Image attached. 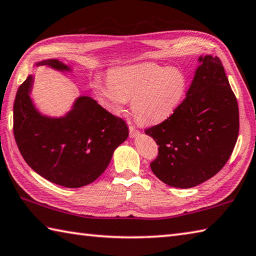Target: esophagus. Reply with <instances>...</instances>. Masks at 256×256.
<instances>
[{
	"instance_id": "esophagus-1",
	"label": "esophagus",
	"mask_w": 256,
	"mask_h": 256,
	"mask_svg": "<svg viewBox=\"0 0 256 256\" xmlns=\"http://www.w3.org/2000/svg\"><path fill=\"white\" fill-rule=\"evenodd\" d=\"M128 128H130V136L131 138H136L138 134H140V131H138L133 124H128Z\"/></svg>"
}]
</instances>
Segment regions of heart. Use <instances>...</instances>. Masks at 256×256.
Instances as JSON below:
<instances>
[{
	"label": "heart",
	"instance_id": "obj_1",
	"mask_svg": "<svg viewBox=\"0 0 256 256\" xmlns=\"http://www.w3.org/2000/svg\"><path fill=\"white\" fill-rule=\"evenodd\" d=\"M187 85L180 69L143 62L112 69L108 80L97 78L94 90L113 112H123L132 100V112L138 122L158 124L178 108Z\"/></svg>",
	"mask_w": 256,
	"mask_h": 256
}]
</instances>
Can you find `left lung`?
<instances>
[{
  "label": "left lung",
  "mask_w": 256,
  "mask_h": 256,
  "mask_svg": "<svg viewBox=\"0 0 256 256\" xmlns=\"http://www.w3.org/2000/svg\"><path fill=\"white\" fill-rule=\"evenodd\" d=\"M178 108L164 122L146 130L159 146L151 170L162 182L192 188L215 176L238 141L240 115L220 59L207 54Z\"/></svg>",
  "instance_id": "8db88e82"
}]
</instances>
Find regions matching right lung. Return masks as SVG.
Listing matches in <instances>:
<instances>
[{
    "label": "right lung",
    "instance_id": "1",
    "mask_svg": "<svg viewBox=\"0 0 256 256\" xmlns=\"http://www.w3.org/2000/svg\"><path fill=\"white\" fill-rule=\"evenodd\" d=\"M36 66L59 72L72 68L58 59ZM34 77L18 87L13 106V133L23 159L36 174L67 188L90 184L104 172L115 148L128 136L124 120L108 112L90 96H80L60 118L41 114L30 92Z\"/></svg>",
    "mask_w": 256,
    "mask_h": 256
}]
</instances>
